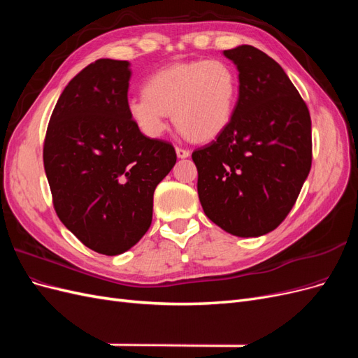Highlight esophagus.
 <instances>
[{"mask_svg":"<svg viewBox=\"0 0 358 358\" xmlns=\"http://www.w3.org/2000/svg\"><path fill=\"white\" fill-rule=\"evenodd\" d=\"M176 154L179 158H188L189 157V150L183 149V148H176Z\"/></svg>","mask_w":358,"mask_h":358,"instance_id":"34e87169","label":"esophagus"}]
</instances>
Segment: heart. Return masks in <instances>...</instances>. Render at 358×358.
<instances>
[{
  "mask_svg": "<svg viewBox=\"0 0 358 358\" xmlns=\"http://www.w3.org/2000/svg\"><path fill=\"white\" fill-rule=\"evenodd\" d=\"M237 99L233 69L218 59L179 62L157 71L145 83V94L129 99L127 112L140 131L158 137L167 115L187 137L210 140L231 121Z\"/></svg>",
  "mask_w": 358,
  "mask_h": 358,
  "instance_id": "heart-1",
  "label": "heart"
}]
</instances>
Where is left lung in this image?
Masks as SVG:
<instances>
[{
	"mask_svg": "<svg viewBox=\"0 0 358 358\" xmlns=\"http://www.w3.org/2000/svg\"><path fill=\"white\" fill-rule=\"evenodd\" d=\"M224 55L239 70L231 121L192 152L208 218L239 237L267 234L294 206L312 166L310 115L279 64L242 45Z\"/></svg>",
	"mask_w": 358,
	"mask_h": 358,
	"instance_id": "8db88e82",
	"label": "left lung"
}]
</instances>
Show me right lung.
<instances>
[{
  "instance_id": "right-lung-1",
  "label": "right lung",
  "mask_w": 358,
  "mask_h": 358,
  "mask_svg": "<svg viewBox=\"0 0 358 358\" xmlns=\"http://www.w3.org/2000/svg\"><path fill=\"white\" fill-rule=\"evenodd\" d=\"M129 78L128 61L85 67L62 91L43 146L58 218L104 255L122 254L145 236L154 191L176 164L173 145L143 136L128 116Z\"/></svg>"
}]
</instances>
